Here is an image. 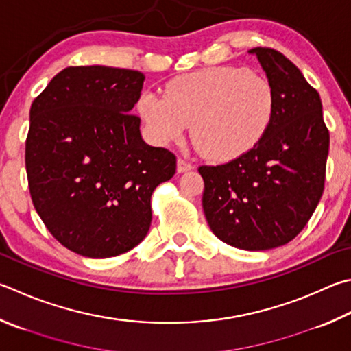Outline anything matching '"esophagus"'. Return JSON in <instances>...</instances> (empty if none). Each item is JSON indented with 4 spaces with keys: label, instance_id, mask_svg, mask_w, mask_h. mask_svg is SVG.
I'll return each mask as SVG.
<instances>
[{
    "label": "esophagus",
    "instance_id": "1",
    "mask_svg": "<svg viewBox=\"0 0 351 351\" xmlns=\"http://www.w3.org/2000/svg\"><path fill=\"white\" fill-rule=\"evenodd\" d=\"M192 169H193V165L187 162V161H184V159H181V158L176 161V171H178V173H186V171H190Z\"/></svg>",
    "mask_w": 351,
    "mask_h": 351
}]
</instances>
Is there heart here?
Wrapping results in <instances>:
<instances>
[{"mask_svg": "<svg viewBox=\"0 0 351 351\" xmlns=\"http://www.w3.org/2000/svg\"><path fill=\"white\" fill-rule=\"evenodd\" d=\"M138 117L159 145L181 141L189 124L196 149L212 161H232L256 147L275 113V92L245 67L216 66L167 82L164 97L143 92Z\"/></svg>", "mask_w": 351, "mask_h": 351, "instance_id": "obj_1", "label": "heart"}]
</instances>
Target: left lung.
Returning a JSON list of instances; mask_svg holds the SVG:
<instances>
[{
  "instance_id": "1",
  "label": "left lung",
  "mask_w": 351,
  "mask_h": 351,
  "mask_svg": "<svg viewBox=\"0 0 351 351\" xmlns=\"http://www.w3.org/2000/svg\"><path fill=\"white\" fill-rule=\"evenodd\" d=\"M275 92V113L256 147L233 161L202 165V208L226 244L264 252L290 242L319 204L330 135L321 97L301 70L267 47L248 50Z\"/></svg>"
}]
</instances>
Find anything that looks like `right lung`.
Wrapping results in <instances>:
<instances>
[{
  "label": "right lung",
  "instance_id": "right-lung-1",
  "mask_svg": "<svg viewBox=\"0 0 351 351\" xmlns=\"http://www.w3.org/2000/svg\"><path fill=\"white\" fill-rule=\"evenodd\" d=\"M145 76L106 66L67 67L30 107L25 170L47 230L86 258L132 250L147 234L150 197L176 171L132 114Z\"/></svg>",
  "mask_w": 351,
  "mask_h": 351
}]
</instances>
